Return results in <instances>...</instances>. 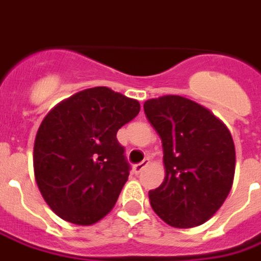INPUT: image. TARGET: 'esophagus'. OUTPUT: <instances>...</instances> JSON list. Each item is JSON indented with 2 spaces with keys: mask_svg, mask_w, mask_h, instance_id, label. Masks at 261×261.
<instances>
[{
  "mask_svg": "<svg viewBox=\"0 0 261 261\" xmlns=\"http://www.w3.org/2000/svg\"><path fill=\"white\" fill-rule=\"evenodd\" d=\"M148 164H149V159L148 158L144 159V161H142V162H140V164L134 165V168H133V169H134V172H136L137 175H138V173H141L142 170H144V168H145Z\"/></svg>",
  "mask_w": 261,
  "mask_h": 261,
  "instance_id": "1",
  "label": "esophagus"
}]
</instances>
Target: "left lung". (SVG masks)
Returning a JSON list of instances; mask_svg holds the SVG:
<instances>
[{
	"label": "left lung",
	"mask_w": 261,
	"mask_h": 261,
	"mask_svg": "<svg viewBox=\"0 0 261 261\" xmlns=\"http://www.w3.org/2000/svg\"><path fill=\"white\" fill-rule=\"evenodd\" d=\"M162 140L165 179L149 190L151 207L175 228L204 224L228 197L235 175V145L226 125L208 109L168 95L144 103Z\"/></svg>",
	"instance_id": "obj_1"
}]
</instances>
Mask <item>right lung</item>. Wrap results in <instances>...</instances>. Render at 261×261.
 I'll return each mask as SVG.
<instances>
[{"label": "right lung", "instance_id": "right-lung-1", "mask_svg": "<svg viewBox=\"0 0 261 261\" xmlns=\"http://www.w3.org/2000/svg\"><path fill=\"white\" fill-rule=\"evenodd\" d=\"M138 113L137 100L96 86L44 117L35 140V177L60 218L92 225L114 207L131 169L116 134Z\"/></svg>", "mask_w": 261, "mask_h": 261}]
</instances>
